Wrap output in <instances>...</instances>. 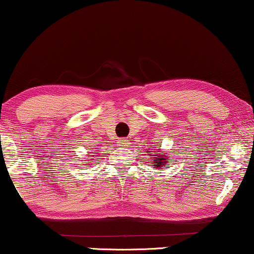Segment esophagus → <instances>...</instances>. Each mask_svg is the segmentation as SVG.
Masks as SVG:
<instances>
[{"label": "esophagus", "instance_id": "obj_1", "mask_svg": "<svg viewBox=\"0 0 254 254\" xmlns=\"http://www.w3.org/2000/svg\"><path fill=\"white\" fill-rule=\"evenodd\" d=\"M118 143H119V145L121 148H127L128 145H129V140H127V138H119L118 140Z\"/></svg>", "mask_w": 254, "mask_h": 254}]
</instances>
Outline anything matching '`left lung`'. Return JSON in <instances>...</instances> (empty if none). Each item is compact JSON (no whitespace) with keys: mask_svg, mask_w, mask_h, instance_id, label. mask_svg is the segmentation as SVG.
Masks as SVG:
<instances>
[{"mask_svg":"<svg viewBox=\"0 0 254 254\" xmlns=\"http://www.w3.org/2000/svg\"><path fill=\"white\" fill-rule=\"evenodd\" d=\"M152 150H156L157 152H162L161 150H159V149H152ZM148 152H150V151H148ZM152 156H154V157L150 158L151 168L164 169L166 163H168V161H166V159L169 158L168 154H157V155H152Z\"/></svg>","mask_w":254,"mask_h":254,"instance_id":"8db88e82","label":"left lung"}]
</instances>
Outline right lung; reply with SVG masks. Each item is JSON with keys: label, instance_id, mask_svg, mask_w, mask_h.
<instances>
[{"label": "right lung", "instance_id": "obj_1", "mask_svg": "<svg viewBox=\"0 0 254 254\" xmlns=\"http://www.w3.org/2000/svg\"><path fill=\"white\" fill-rule=\"evenodd\" d=\"M88 156H89V157H91L92 155H88ZM89 159H90V158H86V161H89Z\"/></svg>", "mask_w": 254, "mask_h": 254}]
</instances>
